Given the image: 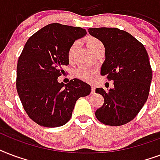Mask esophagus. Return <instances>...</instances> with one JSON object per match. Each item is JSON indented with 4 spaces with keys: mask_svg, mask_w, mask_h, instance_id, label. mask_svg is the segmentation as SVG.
<instances>
[{
    "mask_svg": "<svg viewBox=\"0 0 160 160\" xmlns=\"http://www.w3.org/2000/svg\"><path fill=\"white\" fill-rule=\"evenodd\" d=\"M95 90H96V88H95V87H94V86H92V91H91V93H92V94L95 93Z\"/></svg>",
    "mask_w": 160,
    "mask_h": 160,
    "instance_id": "esophagus-1",
    "label": "esophagus"
}]
</instances>
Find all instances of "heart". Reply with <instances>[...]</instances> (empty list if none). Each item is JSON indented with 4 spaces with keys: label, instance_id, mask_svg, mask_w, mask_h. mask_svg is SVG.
I'll return each mask as SVG.
<instances>
[{
    "label": "heart",
    "instance_id": "1",
    "mask_svg": "<svg viewBox=\"0 0 160 160\" xmlns=\"http://www.w3.org/2000/svg\"><path fill=\"white\" fill-rule=\"evenodd\" d=\"M85 42L88 48L95 54V52L98 51L100 48H103V44L99 39L94 38V37H88L85 38ZM77 43L72 44L71 47L69 48L68 51V60L70 63H72L74 61L75 58V54H76L77 51ZM96 71L92 70V69H87V68H78L76 71V75L78 78L82 79L84 81H92L93 78L95 77Z\"/></svg>",
    "mask_w": 160,
    "mask_h": 160
}]
</instances>
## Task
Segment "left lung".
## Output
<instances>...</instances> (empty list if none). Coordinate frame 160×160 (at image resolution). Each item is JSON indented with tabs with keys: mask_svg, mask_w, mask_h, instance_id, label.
Wrapping results in <instances>:
<instances>
[{
	"mask_svg": "<svg viewBox=\"0 0 160 160\" xmlns=\"http://www.w3.org/2000/svg\"><path fill=\"white\" fill-rule=\"evenodd\" d=\"M89 34L99 39L105 48L101 75L113 80V88L96 89L104 103L95 112L100 122L120 126L136 117L148 99L152 69L144 46L125 31L111 28H89Z\"/></svg>",
	"mask_w": 160,
	"mask_h": 160,
	"instance_id": "left-lung-1",
	"label": "left lung"
}]
</instances>
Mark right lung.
Masks as SVG:
<instances>
[{
  "label": "right lung",
  "instance_id": "1",
  "mask_svg": "<svg viewBox=\"0 0 160 160\" xmlns=\"http://www.w3.org/2000/svg\"><path fill=\"white\" fill-rule=\"evenodd\" d=\"M86 34L81 27L52 23L25 44L17 62V90L25 111L38 124L62 126L71 118L77 100L91 92V86L80 79L68 84L58 81L69 64V48Z\"/></svg>",
  "mask_w": 160,
  "mask_h": 160
}]
</instances>
